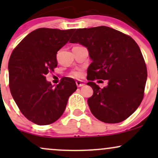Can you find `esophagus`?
Segmentation results:
<instances>
[{
    "mask_svg": "<svg viewBox=\"0 0 158 158\" xmlns=\"http://www.w3.org/2000/svg\"><path fill=\"white\" fill-rule=\"evenodd\" d=\"M76 84H77V87H81V86H84L85 85V83L81 80H77V81H76Z\"/></svg>",
    "mask_w": 158,
    "mask_h": 158,
    "instance_id": "obj_1",
    "label": "esophagus"
}]
</instances>
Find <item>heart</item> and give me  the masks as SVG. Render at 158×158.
<instances>
[{
    "mask_svg": "<svg viewBox=\"0 0 158 158\" xmlns=\"http://www.w3.org/2000/svg\"><path fill=\"white\" fill-rule=\"evenodd\" d=\"M71 75L76 78H80L82 76V73H81L80 70H77V71H73L71 73Z\"/></svg>",
    "mask_w": 158,
    "mask_h": 158,
    "instance_id": "b5f03b06",
    "label": "heart"
}]
</instances>
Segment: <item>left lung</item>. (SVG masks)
Returning a JSON list of instances; mask_svg holds the SVG:
<instances>
[{
	"mask_svg": "<svg viewBox=\"0 0 158 158\" xmlns=\"http://www.w3.org/2000/svg\"><path fill=\"white\" fill-rule=\"evenodd\" d=\"M70 42L86 47L92 60L87 85L94 90L88 104L94 117L106 123L130 117L142 102L147 79L146 63L135 40L101 26L77 29ZM96 79L108 80V85L100 89L93 82Z\"/></svg>",
	"mask_w": 158,
	"mask_h": 158,
	"instance_id": "left-lung-1",
	"label": "left lung"
}]
</instances>
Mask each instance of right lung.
<instances>
[{
	"instance_id": "add662e5",
	"label": "right lung",
	"mask_w": 158,
	"mask_h": 158,
	"mask_svg": "<svg viewBox=\"0 0 158 158\" xmlns=\"http://www.w3.org/2000/svg\"><path fill=\"white\" fill-rule=\"evenodd\" d=\"M74 31L75 29H37L11 54L8 65L11 94L24 117L39 126L60 118L69 97L77 89L72 78L63 77L54 88L45 77L57 67V52Z\"/></svg>"
}]
</instances>
